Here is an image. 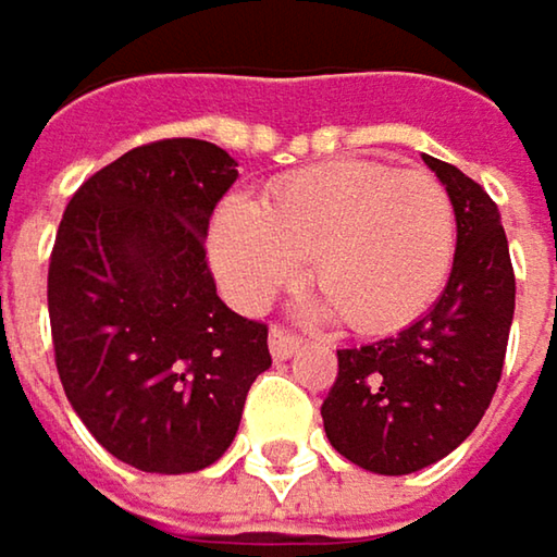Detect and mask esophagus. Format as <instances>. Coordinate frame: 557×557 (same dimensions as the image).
Segmentation results:
<instances>
[{
    "label": "esophagus",
    "instance_id": "obj_1",
    "mask_svg": "<svg viewBox=\"0 0 557 557\" xmlns=\"http://www.w3.org/2000/svg\"><path fill=\"white\" fill-rule=\"evenodd\" d=\"M300 338L292 333V330H285V326H272L269 330V351H272V358L275 361H285V358H292L295 351H298Z\"/></svg>",
    "mask_w": 557,
    "mask_h": 557
}]
</instances>
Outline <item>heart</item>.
Segmentation results:
<instances>
[{
    "label": "heart",
    "instance_id": "1",
    "mask_svg": "<svg viewBox=\"0 0 557 557\" xmlns=\"http://www.w3.org/2000/svg\"><path fill=\"white\" fill-rule=\"evenodd\" d=\"M454 247L444 183L377 161L300 171L269 186L257 209L227 202L212 227V259L237 307H262L310 259L313 285L358 333L418 317L441 292Z\"/></svg>",
    "mask_w": 557,
    "mask_h": 557
}]
</instances>
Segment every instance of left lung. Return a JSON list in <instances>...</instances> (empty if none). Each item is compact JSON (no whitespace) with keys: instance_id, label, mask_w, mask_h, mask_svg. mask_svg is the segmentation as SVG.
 Instances as JSON below:
<instances>
[{"instance_id":"left-lung-1","label":"left lung","mask_w":557,"mask_h":557,"mask_svg":"<svg viewBox=\"0 0 557 557\" xmlns=\"http://www.w3.org/2000/svg\"><path fill=\"white\" fill-rule=\"evenodd\" d=\"M457 215V253L444 295L399 336L338 348L323 399L330 444L380 475L418 472L475 431L504 371L513 320V265L492 196L447 161L424 154Z\"/></svg>"}]
</instances>
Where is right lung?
Instances as JSON below:
<instances>
[{
	"mask_svg": "<svg viewBox=\"0 0 557 557\" xmlns=\"http://www.w3.org/2000/svg\"><path fill=\"white\" fill-rule=\"evenodd\" d=\"M237 180L202 139L139 145L85 180L47 272L62 389L100 447L141 472H196L231 447L269 326L215 292L206 234Z\"/></svg>",
	"mask_w": 557,
	"mask_h": 557,
	"instance_id": "add662e5",
	"label": "right lung"
}]
</instances>
